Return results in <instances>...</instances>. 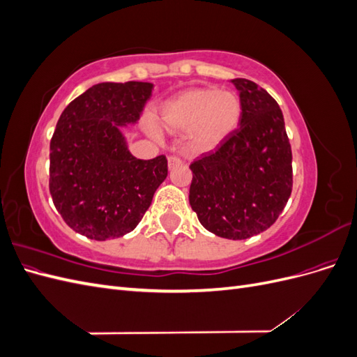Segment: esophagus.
Masks as SVG:
<instances>
[{"label":"esophagus","mask_w":357,"mask_h":357,"mask_svg":"<svg viewBox=\"0 0 357 357\" xmlns=\"http://www.w3.org/2000/svg\"><path fill=\"white\" fill-rule=\"evenodd\" d=\"M181 162H183V160H181L178 156H176V155L168 156V167H169V169L176 168L177 165H181Z\"/></svg>","instance_id":"1"}]
</instances>
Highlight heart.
<instances>
[{
    "instance_id": "heart-1",
    "label": "heart",
    "mask_w": 357,
    "mask_h": 357,
    "mask_svg": "<svg viewBox=\"0 0 357 357\" xmlns=\"http://www.w3.org/2000/svg\"><path fill=\"white\" fill-rule=\"evenodd\" d=\"M243 114L241 98L218 88H193L181 92L164 109V121L174 131H192L193 144L210 149L228 138Z\"/></svg>"
}]
</instances>
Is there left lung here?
<instances>
[{"mask_svg": "<svg viewBox=\"0 0 357 357\" xmlns=\"http://www.w3.org/2000/svg\"><path fill=\"white\" fill-rule=\"evenodd\" d=\"M231 82L243 102L240 126L192 162L189 202L205 229L245 240L266 231L284 210L294 186L291 149L273 96L252 80Z\"/></svg>", "mask_w": 357, "mask_h": 357, "instance_id": "left-lung-1", "label": "left lung"}]
</instances>
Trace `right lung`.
<instances>
[{
	"label": "right lung",
	"instance_id": "right-lung-1",
	"mask_svg": "<svg viewBox=\"0 0 357 357\" xmlns=\"http://www.w3.org/2000/svg\"><path fill=\"white\" fill-rule=\"evenodd\" d=\"M153 84L98 83L62 112L50 139L49 190L73 231L91 240L135 229L168 174L164 155L143 160L126 147L119 126L139 119Z\"/></svg>",
	"mask_w": 357,
	"mask_h": 357
}]
</instances>
